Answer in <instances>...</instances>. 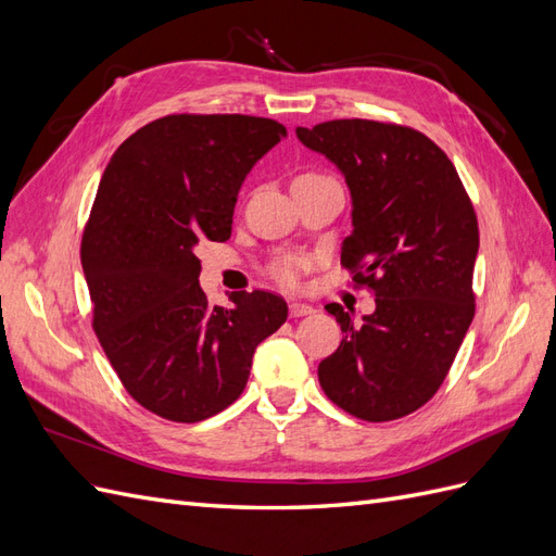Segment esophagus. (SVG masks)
Segmentation results:
<instances>
[{"mask_svg": "<svg viewBox=\"0 0 556 556\" xmlns=\"http://www.w3.org/2000/svg\"><path fill=\"white\" fill-rule=\"evenodd\" d=\"M315 308L308 304H301V301H292L290 304V317H304V315H313Z\"/></svg>", "mask_w": 556, "mask_h": 556, "instance_id": "1", "label": "esophagus"}]
</instances>
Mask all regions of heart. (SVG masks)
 Wrapping results in <instances>:
<instances>
[{
  "label": "heart",
  "mask_w": 556,
  "mask_h": 556,
  "mask_svg": "<svg viewBox=\"0 0 556 556\" xmlns=\"http://www.w3.org/2000/svg\"><path fill=\"white\" fill-rule=\"evenodd\" d=\"M306 176H315V174H306ZM301 271V260L296 257H285L274 266V276L285 282V285H294Z\"/></svg>",
  "instance_id": "heart-1"
}]
</instances>
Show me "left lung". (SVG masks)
Here are the masks:
<instances>
[{
    "instance_id": "1",
    "label": "left lung",
    "mask_w": 556,
    "mask_h": 556,
    "mask_svg": "<svg viewBox=\"0 0 556 556\" xmlns=\"http://www.w3.org/2000/svg\"><path fill=\"white\" fill-rule=\"evenodd\" d=\"M296 137L343 174L352 233L341 264L376 294L357 325L327 306L345 336L317 378L345 413L390 422L439 392L473 323L478 217L454 164L422 131L355 117L296 127Z\"/></svg>"
}]
</instances>
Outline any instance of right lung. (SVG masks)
I'll use <instances>...</instances> for the list:
<instances>
[{"label":"right lung","instance_id":"1","mask_svg":"<svg viewBox=\"0 0 556 556\" xmlns=\"http://www.w3.org/2000/svg\"><path fill=\"white\" fill-rule=\"evenodd\" d=\"M288 129L255 115H166L134 131L99 180L80 262L92 327L143 408L201 422L245 390L255 348L288 319L271 292L199 288V241H227L245 176Z\"/></svg>","mask_w":556,"mask_h":556}]
</instances>
